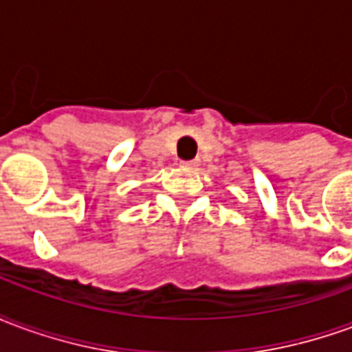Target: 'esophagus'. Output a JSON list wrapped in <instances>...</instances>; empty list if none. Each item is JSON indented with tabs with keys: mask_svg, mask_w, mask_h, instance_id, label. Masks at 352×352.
I'll use <instances>...</instances> for the list:
<instances>
[{
	"mask_svg": "<svg viewBox=\"0 0 352 352\" xmlns=\"http://www.w3.org/2000/svg\"><path fill=\"white\" fill-rule=\"evenodd\" d=\"M181 166H183V168H186V169H194V168H198V166H199V160L183 162V164H181Z\"/></svg>",
	"mask_w": 352,
	"mask_h": 352,
	"instance_id": "1",
	"label": "esophagus"
}]
</instances>
